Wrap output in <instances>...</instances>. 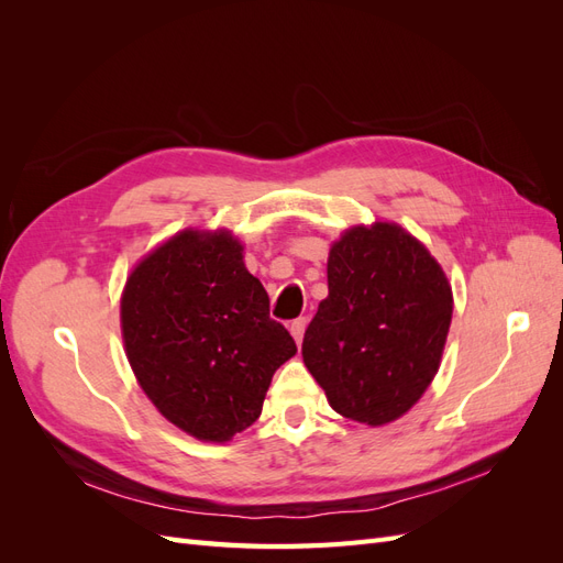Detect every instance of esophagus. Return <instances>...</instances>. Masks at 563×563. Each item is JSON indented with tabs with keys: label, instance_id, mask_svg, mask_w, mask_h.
<instances>
[{
	"label": "esophagus",
	"instance_id": "esophagus-1",
	"mask_svg": "<svg viewBox=\"0 0 563 563\" xmlns=\"http://www.w3.org/2000/svg\"><path fill=\"white\" fill-rule=\"evenodd\" d=\"M305 327H308V319L300 317V319H294L291 323H288V331H291L294 340L300 345L302 343V333H305Z\"/></svg>",
	"mask_w": 563,
	"mask_h": 563
}]
</instances>
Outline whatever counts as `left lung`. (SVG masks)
Here are the masks:
<instances>
[{
  "label": "left lung",
  "instance_id": "left-lung-1",
  "mask_svg": "<svg viewBox=\"0 0 563 563\" xmlns=\"http://www.w3.org/2000/svg\"><path fill=\"white\" fill-rule=\"evenodd\" d=\"M329 296L302 362L335 413L383 428L432 385L453 317L444 267L399 223L352 225L329 249Z\"/></svg>",
  "mask_w": 563,
  "mask_h": 563
}]
</instances>
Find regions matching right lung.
Instances as JSON below:
<instances>
[{"label":"right lung","mask_w":563,"mask_h":563,"mask_svg":"<svg viewBox=\"0 0 563 563\" xmlns=\"http://www.w3.org/2000/svg\"><path fill=\"white\" fill-rule=\"evenodd\" d=\"M119 323L145 397L209 444L258 420L272 376L298 352L228 228H185L145 253L126 277Z\"/></svg>","instance_id":"add662e5"}]
</instances>
